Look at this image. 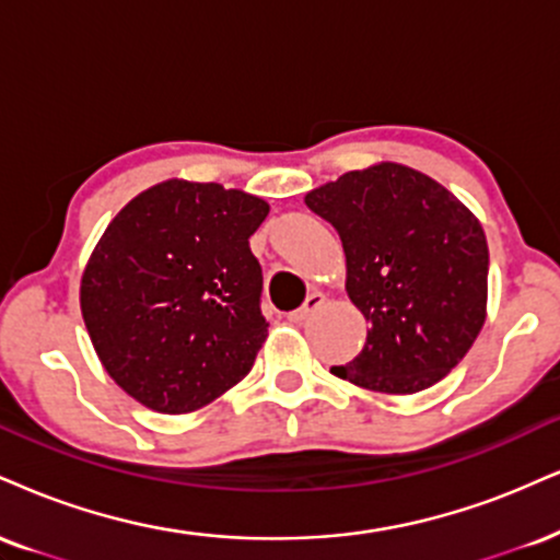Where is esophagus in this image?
<instances>
[{
	"instance_id": "obj_1",
	"label": "esophagus",
	"mask_w": 560,
	"mask_h": 560,
	"mask_svg": "<svg viewBox=\"0 0 560 560\" xmlns=\"http://www.w3.org/2000/svg\"><path fill=\"white\" fill-rule=\"evenodd\" d=\"M323 302H326V294H323V292H310L307 300H305V305H302L300 310H294V313H289V320H292V323L307 320L310 315L315 313V310L323 307Z\"/></svg>"
}]
</instances>
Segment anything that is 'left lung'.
Instances as JSON below:
<instances>
[{
	"label": "left lung",
	"instance_id": "1",
	"mask_svg": "<svg viewBox=\"0 0 560 560\" xmlns=\"http://www.w3.org/2000/svg\"><path fill=\"white\" fill-rule=\"evenodd\" d=\"M347 255V294L368 341L334 375L381 394H417L446 378L488 315V240L441 182L381 161L305 195Z\"/></svg>",
	"mask_w": 560,
	"mask_h": 560
}]
</instances>
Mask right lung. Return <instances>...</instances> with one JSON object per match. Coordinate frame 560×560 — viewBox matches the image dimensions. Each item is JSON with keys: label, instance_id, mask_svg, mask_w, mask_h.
<instances>
[{"label": "right lung", "instance_id": "1", "mask_svg": "<svg viewBox=\"0 0 560 560\" xmlns=\"http://www.w3.org/2000/svg\"><path fill=\"white\" fill-rule=\"evenodd\" d=\"M258 195L166 179L112 219L80 279L101 365L153 412L185 415L250 373L268 336L250 237Z\"/></svg>", "mask_w": 560, "mask_h": 560}]
</instances>
